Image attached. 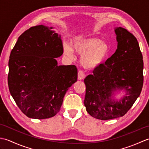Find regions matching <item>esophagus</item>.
Listing matches in <instances>:
<instances>
[{"instance_id":"1","label":"esophagus","mask_w":149,"mask_h":149,"mask_svg":"<svg viewBox=\"0 0 149 149\" xmlns=\"http://www.w3.org/2000/svg\"><path fill=\"white\" fill-rule=\"evenodd\" d=\"M85 77V75L84 72L82 70H79L78 72V76H77V79L78 80H83Z\"/></svg>"}]
</instances>
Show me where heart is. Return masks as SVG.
<instances>
[{"instance_id":"b5f03b06","label":"heart","mask_w":149,"mask_h":149,"mask_svg":"<svg viewBox=\"0 0 149 149\" xmlns=\"http://www.w3.org/2000/svg\"><path fill=\"white\" fill-rule=\"evenodd\" d=\"M74 52L81 55L80 61L83 67L92 70L104 62L109 54L110 47L107 43L97 38L84 37L74 40L71 47L63 45V52L68 58H74Z\"/></svg>"}]
</instances>
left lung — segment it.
Segmentation results:
<instances>
[{
	"instance_id": "left-lung-1",
	"label": "left lung",
	"mask_w": 149,
	"mask_h": 149,
	"mask_svg": "<svg viewBox=\"0 0 149 149\" xmlns=\"http://www.w3.org/2000/svg\"><path fill=\"white\" fill-rule=\"evenodd\" d=\"M115 33L118 42L115 52L84 81L87 112L102 120L124 115L140 96L143 84V56L137 39L122 27H115ZM122 90L125 95L114 99Z\"/></svg>"
}]
</instances>
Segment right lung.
I'll list each match as a JSON object with an SVG mask.
<instances>
[{
	"instance_id": "right-lung-1",
	"label": "right lung",
	"mask_w": 149,
	"mask_h": 149,
	"mask_svg": "<svg viewBox=\"0 0 149 149\" xmlns=\"http://www.w3.org/2000/svg\"><path fill=\"white\" fill-rule=\"evenodd\" d=\"M40 25L19 36L9 60L8 86L18 107L29 118L45 119L61 108L68 88L77 80L75 65H58L61 35Z\"/></svg>"
}]
</instances>
